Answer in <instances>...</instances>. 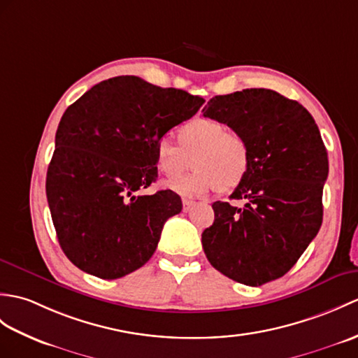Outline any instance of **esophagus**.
I'll list each match as a JSON object with an SVG mask.
<instances>
[{
  "mask_svg": "<svg viewBox=\"0 0 358 358\" xmlns=\"http://www.w3.org/2000/svg\"><path fill=\"white\" fill-rule=\"evenodd\" d=\"M194 206V201H190V199H182V212H189L190 209H192Z\"/></svg>",
  "mask_w": 358,
  "mask_h": 358,
  "instance_id": "34e87169",
  "label": "esophagus"
}]
</instances>
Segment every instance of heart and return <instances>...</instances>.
Returning a JSON list of instances; mask_svg holds the SVG:
<instances>
[{
	"label": "heart",
	"instance_id": "obj_1",
	"mask_svg": "<svg viewBox=\"0 0 358 358\" xmlns=\"http://www.w3.org/2000/svg\"><path fill=\"white\" fill-rule=\"evenodd\" d=\"M177 143L162 137L155 145V164L166 178H177L169 187L180 195L198 196L218 189L227 194L243 185L252 164L250 145L226 124L196 117L177 132ZM190 165L197 171L178 179Z\"/></svg>",
	"mask_w": 358,
	"mask_h": 358
}]
</instances>
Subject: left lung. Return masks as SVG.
Returning <instances> with one entry per match:
<instances>
[{"mask_svg": "<svg viewBox=\"0 0 358 358\" xmlns=\"http://www.w3.org/2000/svg\"><path fill=\"white\" fill-rule=\"evenodd\" d=\"M203 113L245 137L252 151L248 176L230 195L245 206L212 204L204 253L224 276L259 287L284 276L317 235L327 148L313 115L273 90L215 96Z\"/></svg>", "mask_w": 358, "mask_h": 358, "instance_id": "left-lung-1", "label": "left lung"}]
</instances>
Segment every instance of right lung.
<instances>
[{"label":"right lung","mask_w":358,"mask_h":358,"mask_svg":"<svg viewBox=\"0 0 358 358\" xmlns=\"http://www.w3.org/2000/svg\"><path fill=\"white\" fill-rule=\"evenodd\" d=\"M203 103L182 90L117 76L66 108L45 192L57 241L78 268L119 279L151 259L182 204L172 190L137 192L157 178V141Z\"/></svg>","instance_id":"right-lung-1"}]
</instances>
